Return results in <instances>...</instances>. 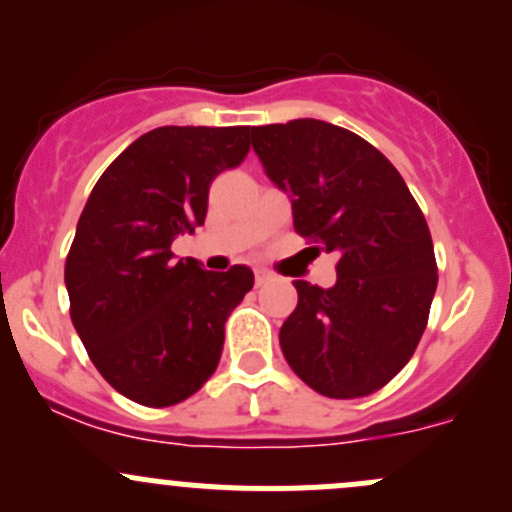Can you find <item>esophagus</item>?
<instances>
[{
	"label": "esophagus",
	"mask_w": 512,
	"mask_h": 512,
	"mask_svg": "<svg viewBox=\"0 0 512 512\" xmlns=\"http://www.w3.org/2000/svg\"><path fill=\"white\" fill-rule=\"evenodd\" d=\"M270 272L267 270H255V282L257 285H265V282H270Z\"/></svg>",
	"instance_id": "obj_1"
}]
</instances>
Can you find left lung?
<instances>
[{
  "label": "left lung",
  "mask_w": 512,
  "mask_h": 512,
  "mask_svg": "<svg viewBox=\"0 0 512 512\" xmlns=\"http://www.w3.org/2000/svg\"><path fill=\"white\" fill-rule=\"evenodd\" d=\"M250 133L267 178L292 200L294 230L339 255L334 287L294 282L282 354L322 396L374 394L426 329L438 285L426 218L389 158L347 128L297 118Z\"/></svg>",
  "instance_id": "8db88e82"
}]
</instances>
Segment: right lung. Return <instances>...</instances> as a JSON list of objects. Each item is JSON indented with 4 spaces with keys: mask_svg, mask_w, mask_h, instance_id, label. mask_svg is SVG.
I'll use <instances>...</instances> for the list:
<instances>
[{
    "mask_svg": "<svg viewBox=\"0 0 512 512\" xmlns=\"http://www.w3.org/2000/svg\"><path fill=\"white\" fill-rule=\"evenodd\" d=\"M250 151V128L163 126L98 178L66 257L71 322L98 374L136 404L173 406L218 369L225 322L255 275L170 252L205 223L210 183Z\"/></svg>",
    "mask_w": 512,
    "mask_h": 512,
    "instance_id": "1",
    "label": "right lung"
}]
</instances>
